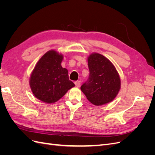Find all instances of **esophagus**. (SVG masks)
<instances>
[{
  "label": "esophagus",
  "mask_w": 155,
  "mask_h": 155,
  "mask_svg": "<svg viewBox=\"0 0 155 155\" xmlns=\"http://www.w3.org/2000/svg\"><path fill=\"white\" fill-rule=\"evenodd\" d=\"M74 83H75V85H76V87H80V85H81V81H76L74 82Z\"/></svg>",
  "instance_id": "34e87169"
}]
</instances>
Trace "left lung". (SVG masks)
I'll return each instance as SVG.
<instances>
[{"instance_id": "8db88e82", "label": "left lung", "mask_w": 155, "mask_h": 155, "mask_svg": "<svg viewBox=\"0 0 155 155\" xmlns=\"http://www.w3.org/2000/svg\"><path fill=\"white\" fill-rule=\"evenodd\" d=\"M89 76L81 90L92 104L101 105L113 100L120 89V78L105 56L94 53L88 58Z\"/></svg>"}]
</instances>
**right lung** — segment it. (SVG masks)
<instances>
[{"label": "right lung", "instance_id": "obj_1", "mask_svg": "<svg viewBox=\"0 0 155 155\" xmlns=\"http://www.w3.org/2000/svg\"><path fill=\"white\" fill-rule=\"evenodd\" d=\"M63 58L57 51L50 50L37 62L30 79L31 91L37 99L54 103L75 86L68 78L67 69L61 67Z\"/></svg>", "mask_w": 155, "mask_h": 155}]
</instances>
